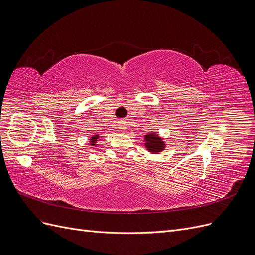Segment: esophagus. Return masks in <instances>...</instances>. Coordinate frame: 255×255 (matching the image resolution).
I'll use <instances>...</instances> for the list:
<instances>
[{
    "label": "esophagus",
    "mask_w": 255,
    "mask_h": 255,
    "mask_svg": "<svg viewBox=\"0 0 255 255\" xmlns=\"http://www.w3.org/2000/svg\"><path fill=\"white\" fill-rule=\"evenodd\" d=\"M119 127H120V129H125V128H126V125H125V123H121V125H120Z\"/></svg>",
    "instance_id": "34e87169"
}]
</instances>
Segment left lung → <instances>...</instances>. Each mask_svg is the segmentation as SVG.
<instances>
[{"instance_id": "left-lung-1", "label": "left lung", "mask_w": 255, "mask_h": 255, "mask_svg": "<svg viewBox=\"0 0 255 255\" xmlns=\"http://www.w3.org/2000/svg\"><path fill=\"white\" fill-rule=\"evenodd\" d=\"M144 146L151 153L157 154L165 149V142L155 132L144 135Z\"/></svg>"}]
</instances>
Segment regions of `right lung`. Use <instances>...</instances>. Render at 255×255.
Here are the masks:
<instances>
[{"instance_id":"obj_1","label":"right lung","mask_w":255,"mask_h":255,"mask_svg":"<svg viewBox=\"0 0 255 255\" xmlns=\"http://www.w3.org/2000/svg\"><path fill=\"white\" fill-rule=\"evenodd\" d=\"M98 138H99V135L92 136V137L90 138V144H91V145H96V142H97V140H98Z\"/></svg>"}]
</instances>
